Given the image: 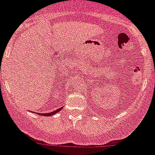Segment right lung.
Segmentation results:
<instances>
[{
    "instance_id": "obj_1",
    "label": "right lung",
    "mask_w": 155,
    "mask_h": 155,
    "mask_svg": "<svg viewBox=\"0 0 155 155\" xmlns=\"http://www.w3.org/2000/svg\"><path fill=\"white\" fill-rule=\"evenodd\" d=\"M62 107H61L60 108H58V109H57V110H55V111H52V112H49V113H37V112H36V113H37V115H43V116H51V115H55L56 113H58V111H61V110L62 109Z\"/></svg>"
}]
</instances>
